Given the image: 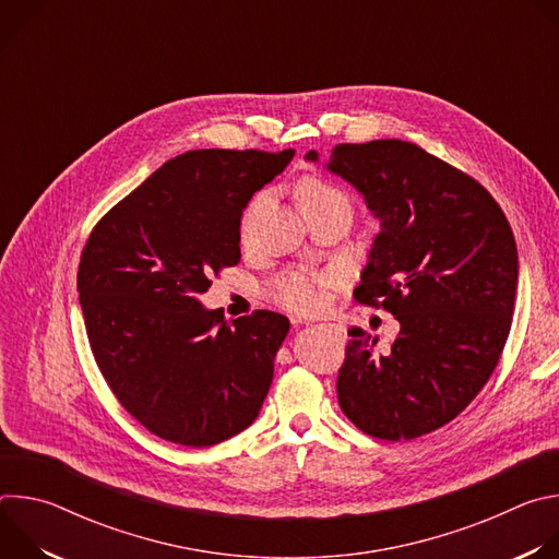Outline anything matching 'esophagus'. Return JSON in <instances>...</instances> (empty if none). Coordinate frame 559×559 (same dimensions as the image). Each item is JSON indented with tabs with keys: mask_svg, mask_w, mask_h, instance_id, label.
<instances>
[{
	"mask_svg": "<svg viewBox=\"0 0 559 559\" xmlns=\"http://www.w3.org/2000/svg\"><path fill=\"white\" fill-rule=\"evenodd\" d=\"M325 328H330V330H332L336 336H343V334H345V330H343L341 325H325Z\"/></svg>",
	"mask_w": 559,
	"mask_h": 559,
	"instance_id": "34e87169",
	"label": "esophagus"
}]
</instances>
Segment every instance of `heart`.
<instances>
[{
	"label": "heart",
	"mask_w": 559,
	"mask_h": 559,
	"mask_svg": "<svg viewBox=\"0 0 559 559\" xmlns=\"http://www.w3.org/2000/svg\"><path fill=\"white\" fill-rule=\"evenodd\" d=\"M294 197L302 214H311L336 201H347L345 194L318 175H305L294 186ZM341 276L336 272H305V270H287L270 281L265 294L272 302L296 311V313H313L323 307L325 292L336 287Z\"/></svg>",
	"instance_id": "1"
}]
</instances>
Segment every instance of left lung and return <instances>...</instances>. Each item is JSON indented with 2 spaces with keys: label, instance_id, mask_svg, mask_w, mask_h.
Returning <instances> with one entry per match:
<instances>
[{
  "label": "left lung",
  "instance_id": "8db88e82",
  "mask_svg": "<svg viewBox=\"0 0 559 559\" xmlns=\"http://www.w3.org/2000/svg\"><path fill=\"white\" fill-rule=\"evenodd\" d=\"M328 168L380 218L354 298L401 323L386 352L349 332L338 405L371 438L414 440L462 414L496 371L515 309V238L485 186L418 143H338Z\"/></svg>",
  "mask_w": 559,
  "mask_h": 559
}]
</instances>
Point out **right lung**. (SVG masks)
<instances>
[{"instance_id": "1", "label": "right lung", "mask_w": 559, "mask_h": 559, "mask_svg": "<svg viewBox=\"0 0 559 559\" xmlns=\"http://www.w3.org/2000/svg\"><path fill=\"white\" fill-rule=\"evenodd\" d=\"M294 150H190L93 227L76 272L97 367L156 438L212 447L248 429L289 332L283 313L225 321L199 294L241 261V216Z\"/></svg>"}]
</instances>
